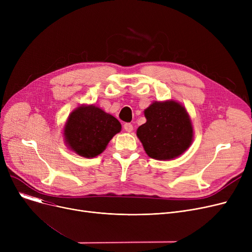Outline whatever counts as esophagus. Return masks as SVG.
Wrapping results in <instances>:
<instances>
[{"label": "esophagus", "mask_w": 252, "mask_h": 252, "mask_svg": "<svg viewBox=\"0 0 252 252\" xmlns=\"http://www.w3.org/2000/svg\"><path fill=\"white\" fill-rule=\"evenodd\" d=\"M124 128H125L126 131H127V133H130V131H133V129H134L133 125H131V124H125Z\"/></svg>", "instance_id": "obj_1"}]
</instances>
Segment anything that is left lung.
Here are the masks:
<instances>
[{
  "instance_id": "1",
  "label": "left lung",
  "mask_w": 252,
  "mask_h": 252,
  "mask_svg": "<svg viewBox=\"0 0 252 252\" xmlns=\"http://www.w3.org/2000/svg\"><path fill=\"white\" fill-rule=\"evenodd\" d=\"M146 123L137 129L145 152L156 160H171L191 146L194 138L187 109L175 100L153 101L144 110Z\"/></svg>"
}]
</instances>
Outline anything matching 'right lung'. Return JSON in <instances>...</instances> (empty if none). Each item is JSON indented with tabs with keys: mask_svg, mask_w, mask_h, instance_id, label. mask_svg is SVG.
<instances>
[{
	"mask_svg": "<svg viewBox=\"0 0 252 252\" xmlns=\"http://www.w3.org/2000/svg\"><path fill=\"white\" fill-rule=\"evenodd\" d=\"M122 130V125L111 114L95 104H83L70 112L63 128L66 146L85 158H94L107 147Z\"/></svg>",
	"mask_w": 252,
	"mask_h": 252,
	"instance_id": "right-lung-1",
	"label": "right lung"
}]
</instances>
